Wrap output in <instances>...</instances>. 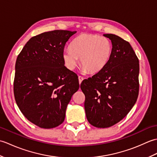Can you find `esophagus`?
<instances>
[{
    "label": "esophagus",
    "instance_id": "obj_1",
    "mask_svg": "<svg viewBox=\"0 0 157 157\" xmlns=\"http://www.w3.org/2000/svg\"><path fill=\"white\" fill-rule=\"evenodd\" d=\"M78 79H79V84H80L81 83H82V82L83 81V79H84V78H83V77H82V76H79L78 77Z\"/></svg>",
    "mask_w": 157,
    "mask_h": 157
}]
</instances>
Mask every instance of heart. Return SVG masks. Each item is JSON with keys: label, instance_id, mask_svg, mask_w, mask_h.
I'll return each mask as SVG.
<instances>
[{"label": "heart", "instance_id": "obj_1", "mask_svg": "<svg viewBox=\"0 0 157 157\" xmlns=\"http://www.w3.org/2000/svg\"><path fill=\"white\" fill-rule=\"evenodd\" d=\"M112 44L108 38L101 36L82 34L75 38L71 48L63 52L67 68L73 70L80 59L84 71L90 73L101 71L107 65L112 54Z\"/></svg>", "mask_w": 157, "mask_h": 157}]
</instances>
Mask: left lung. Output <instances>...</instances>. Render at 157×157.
<instances>
[{
	"label": "left lung",
	"instance_id": "1",
	"mask_svg": "<svg viewBox=\"0 0 157 157\" xmlns=\"http://www.w3.org/2000/svg\"><path fill=\"white\" fill-rule=\"evenodd\" d=\"M112 43L111 59L105 68L82 82L86 118L93 126H113L128 114L139 92V60L128 42L119 36L103 35Z\"/></svg>",
	"mask_w": 157,
	"mask_h": 157
}]
</instances>
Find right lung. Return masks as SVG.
Segmentation results:
<instances>
[{
	"mask_svg": "<svg viewBox=\"0 0 157 157\" xmlns=\"http://www.w3.org/2000/svg\"><path fill=\"white\" fill-rule=\"evenodd\" d=\"M75 33L54 30L34 36L17 58L16 103L23 115L41 128L64 121L67 106L79 88L78 76L63 59L66 42Z\"/></svg>",
	"mask_w": 157,
	"mask_h": 157,
	"instance_id": "right-lung-1",
	"label": "right lung"
}]
</instances>
